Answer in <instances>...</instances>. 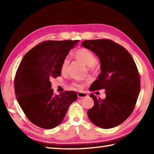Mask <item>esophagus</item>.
<instances>
[{"label": "esophagus", "mask_w": 154, "mask_h": 154, "mask_svg": "<svg viewBox=\"0 0 154 154\" xmlns=\"http://www.w3.org/2000/svg\"><path fill=\"white\" fill-rule=\"evenodd\" d=\"M77 96L79 98H84V97H87L88 95L85 93L79 92V93H77Z\"/></svg>", "instance_id": "esophagus-1"}]
</instances>
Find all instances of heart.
I'll list each match as a JSON object with an SVG mask.
<instances>
[{
  "mask_svg": "<svg viewBox=\"0 0 154 154\" xmlns=\"http://www.w3.org/2000/svg\"><path fill=\"white\" fill-rule=\"evenodd\" d=\"M75 57L77 59H79L81 61H83L88 67H93L97 62L95 55H94L90 50L85 48H81L80 50H77L76 51V53H75ZM69 63V59L68 57H65L61 63V71L63 72L67 70ZM74 85L79 87V85L76 83H75Z\"/></svg>",
  "mask_w": 154,
  "mask_h": 154,
  "instance_id": "heart-1",
  "label": "heart"
}]
</instances>
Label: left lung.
I'll use <instances>...</instances> for the list:
<instances>
[{
    "mask_svg": "<svg viewBox=\"0 0 154 154\" xmlns=\"http://www.w3.org/2000/svg\"><path fill=\"white\" fill-rule=\"evenodd\" d=\"M82 46L99 58L100 73L91 91L105 90L106 98L90 97L94 106L87 114L94 125L109 129L120 125L134 109L140 90V78L132 55L122 45L106 39L85 40Z\"/></svg>",
    "mask_w": 154,
    "mask_h": 154,
    "instance_id": "1",
    "label": "left lung"
}]
</instances>
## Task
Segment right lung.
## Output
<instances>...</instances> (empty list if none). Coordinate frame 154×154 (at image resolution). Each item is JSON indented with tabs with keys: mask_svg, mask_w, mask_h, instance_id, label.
<instances>
[{
	"mask_svg": "<svg viewBox=\"0 0 154 154\" xmlns=\"http://www.w3.org/2000/svg\"><path fill=\"white\" fill-rule=\"evenodd\" d=\"M78 42L79 40L42 42L24 55L16 71V99L29 120L42 128L57 126L70 104L77 99L75 91L54 94L50 79L60 76L63 60Z\"/></svg>",
	"mask_w": 154,
	"mask_h": 154,
	"instance_id": "right-lung-1",
	"label": "right lung"
}]
</instances>
